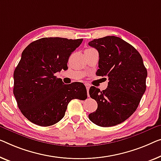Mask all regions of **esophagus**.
<instances>
[{
    "instance_id": "34e87169",
    "label": "esophagus",
    "mask_w": 161,
    "mask_h": 161,
    "mask_svg": "<svg viewBox=\"0 0 161 161\" xmlns=\"http://www.w3.org/2000/svg\"><path fill=\"white\" fill-rule=\"evenodd\" d=\"M85 87L86 89H87V95L90 96V94H89V90H90V85H89V84H85Z\"/></svg>"
}]
</instances>
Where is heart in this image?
<instances>
[{"mask_svg": "<svg viewBox=\"0 0 161 161\" xmlns=\"http://www.w3.org/2000/svg\"><path fill=\"white\" fill-rule=\"evenodd\" d=\"M90 49H92V48H88V49H87V50H90Z\"/></svg>", "mask_w": 161, "mask_h": 161, "instance_id": "obj_1", "label": "heart"}]
</instances>
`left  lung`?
<instances>
[{"instance_id":"left-lung-1","label":"left lung","mask_w":161,"mask_h":161,"mask_svg":"<svg viewBox=\"0 0 161 161\" xmlns=\"http://www.w3.org/2000/svg\"><path fill=\"white\" fill-rule=\"evenodd\" d=\"M89 45L97 50L99 62L96 75L108 76L105 90L92 87L89 93L97 108L89 114L96 125L116 126L129 118L137 108L146 90L147 71L137 50L115 36L95 39Z\"/></svg>"}]
</instances>
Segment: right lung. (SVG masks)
Instances as JSON below:
<instances>
[{
  "label": "right lung",
  "mask_w": 161,
  "mask_h": 161,
  "mask_svg": "<svg viewBox=\"0 0 161 161\" xmlns=\"http://www.w3.org/2000/svg\"><path fill=\"white\" fill-rule=\"evenodd\" d=\"M82 40L43 37L23 50L14 72V95L19 110L33 124L53 125L64 118L71 100L87 97L83 83L64 85L54 75L68 68L69 56Z\"/></svg>",
  "instance_id": "1"
}]
</instances>
